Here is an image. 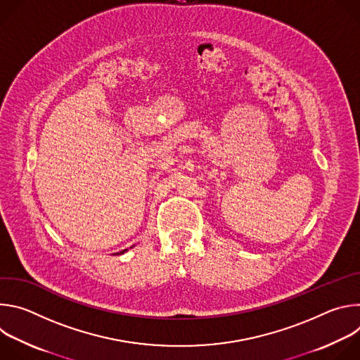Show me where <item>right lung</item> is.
Returning <instances> with one entry per match:
<instances>
[{
  "instance_id": "1",
  "label": "right lung",
  "mask_w": 360,
  "mask_h": 360,
  "mask_svg": "<svg viewBox=\"0 0 360 360\" xmlns=\"http://www.w3.org/2000/svg\"><path fill=\"white\" fill-rule=\"evenodd\" d=\"M125 250H127V249H125ZM125 250H122V252H121V253H124V252H125Z\"/></svg>"
}]
</instances>
